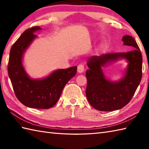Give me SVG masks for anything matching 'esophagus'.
Wrapping results in <instances>:
<instances>
[{
  "mask_svg": "<svg viewBox=\"0 0 149 149\" xmlns=\"http://www.w3.org/2000/svg\"><path fill=\"white\" fill-rule=\"evenodd\" d=\"M84 70V64H79L77 66V72L79 73L83 72Z\"/></svg>",
  "mask_w": 149,
  "mask_h": 149,
  "instance_id": "1",
  "label": "esophagus"
}]
</instances>
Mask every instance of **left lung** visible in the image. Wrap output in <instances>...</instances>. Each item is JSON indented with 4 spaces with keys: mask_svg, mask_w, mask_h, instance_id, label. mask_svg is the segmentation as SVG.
<instances>
[{
    "mask_svg": "<svg viewBox=\"0 0 149 149\" xmlns=\"http://www.w3.org/2000/svg\"><path fill=\"white\" fill-rule=\"evenodd\" d=\"M124 45L132 50L127 52H115L93 56L87 63L86 95L95 109L101 111H112L122 108L130 102L140 84L142 77V55L135 40L131 36H123ZM129 63L125 76L119 81H111L105 77L101 68L107 63L118 58Z\"/></svg>",
    "mask_w": 149,
    "mask_h": 149,
    "instance_id": "obj_1",
    "label": "left lung"
}]
</instances>
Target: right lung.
Returning a JSON list of instances; mask_svg holds the SVG:
<instances>
[{"label":"right lung","instance_id":"right-lung-1","mask_svg":"<svg viewBox=\"0 0 149 149\" xmlns=\"http://www.w3.org/2000/svg\"><path fill=\"white\" fill-rule=\"evenodd\" d=\"M40 29L35 26L26 30L12 45L8 71L15 95L22 104L31 108L49 109L58 102L66 84L76 74L77 66L57 70L43 79H33L28 76L22 58L37 36L34 33Z\"/></svg>","mask_w":149,"mask_h":149}]
</instances>
